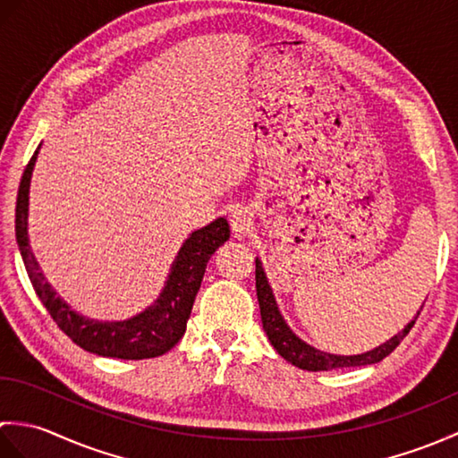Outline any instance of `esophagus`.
Listing matches in <instances>:
<instances>
[{
    "instance_id": "obj_1",
    "label": "esophagus",
    "mask_w": 458,
    "mask_h": 458,
    "mask_svg": "<svg viewBox=\"0 0 458 458\" xmlns=\"http://www.w3.org/2000/svg\"><path fill=\"white\" fill-rule=\"evenodd\" d=\"M230 228L234 236H244L251 228V212L246 207H234L230 212Z\"/></svg>"
}]
</instances>
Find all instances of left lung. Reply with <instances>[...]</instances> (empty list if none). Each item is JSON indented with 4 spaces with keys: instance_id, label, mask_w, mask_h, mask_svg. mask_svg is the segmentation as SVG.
I'll use <instances>...</instances> for the list:
<instances>
[{
    "instance_id": "1",
    "label": "left lung",
    "mask_w": 458,
    "mask_h": 458,
    "mask_svg": "<svg viewBox=\"0 0 458 458\" xmlns=\"http://www.w3.org/2000/svg\"><path fill=\"white\" fill-rule=\"evenodd\" d=\"M256 291H258V303H259V313H261V323H264V330L269 338L271 346L277 350L281 358H285L289 364H293L301 369H309V372H330V369H340V368H358V366H369L376 362H382V360L392 354L397 348V344L410 333L411 327L415 325L417 317H420L421 310H417L411 323H407L400 333L394 335L390 340H386L384 344H379L368 352L362 354H330L325 350H318L305 343L303 338H299L287 320L281 315L277 307V301L274 295V289H271L267 276L264 271L261 261L256 258ZM423 309V307H421Z\"/></svg>"
}]
</instances>
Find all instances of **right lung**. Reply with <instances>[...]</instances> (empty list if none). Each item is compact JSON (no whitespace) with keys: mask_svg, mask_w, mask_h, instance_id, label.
I'll list each match as a JSON object with an SVG mask.
<instances>
[{"mask_svg":"<svg viewBox=\"0 0 458 458\" xmlns=\"http://www.w3.org/2000/svg\"><path fill=\"white\" fill-rule=\"evenodd\" d=\"M38 149H41V145L33 153L31 161L25 167L21 182H19L15 207L17 246L21 251L27 276L31 279L37 297L41 299L58 328L72 343L92 354L104 358L143 360L169 352L187 330V320L208 259L230 238L228 220L220 216L189 234L173 259L159 297L141 313L125 320H98L84 317L76 313L63 297L56 295L53 285L43 276L41 266H38L31 244H29V189H31Z\"/></svg>","mask_w":458,"mask_h":458,"instance_id":"right-lung-1","label":"right lung"}]
</instances>
